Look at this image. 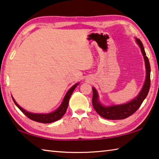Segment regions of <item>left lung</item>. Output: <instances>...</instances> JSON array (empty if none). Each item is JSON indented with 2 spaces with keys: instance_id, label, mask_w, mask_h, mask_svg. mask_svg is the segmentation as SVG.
Listing matches in <instances>:
<instances>
[{
  "instance_id": "obj_1",
  "label": "left lung",
  "mask_w": 159,
  "mask_h": 159,
  "mask_svg": "<svg viewBox=\"0 0 159 159\" xmlns=\"http://www.w3.org/2000/svg\"><path fill=\"white\" fill-rule=\"evenodd\" d=\"M136 41L140 47V49L142 54H143L144 59L145 61V66H146L147 70V76L145 80L143 88L141 90V92L139 93V95L136 97L133 100L130 101L128 103H126L121 105H114L111 107H104L100 104V102L98 101V95L95 88H93V106L95 109L97 113L106 119L109 120H120L124 119L130 116L132 114H133L139 107L141 106L142 102L146 98V97L149 93L151 80H150V64L149 59L147 57L146 52H145L144 46L141 41L138 39H136Z\"/></svg>"
}]
</instances>
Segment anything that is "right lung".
<instances>
[{
  "instance_id": "right-lung-1",
  "label": "right lung",
  "mask_w": 159,
  "mask_h": 159,
  "mask_svg": "<svg viewBox=\"0 0 159 159\" xmlns=\"http://www.w3.org/2000/svg\"><path fill=\"white\" fill-rule=\"evenodd\" d=\"M79 83H76L74 85L72 86V87L70 88L69 90L67 92L66 95H65L64 98V100L62 102V103L60 105V107L59 108L55 111L54 112L50 113V114H33V113H30L26 111V110L21 108V107L15 101V99H12L14 101L15 104L17 105L19 109L21 110V111L25 114L26 116H27L30 119L34 120V121L36 122H39V123H50L52 122H55L56 120H57L59 119L63 116L66 111L67 107H68V104H69V101L70 99V97H71L72 93L74 92V90L75 88H76V86L79 85Z\"/></svg>"
}]
</instances>
